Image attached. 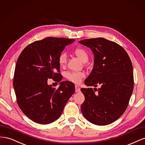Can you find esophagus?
Returning a JSON list of instances; mask_svg holds the SVG:
<instances>
[{"instance_id": "esophagus-1", "label": "esophagus", "mask_w": 145, "mask_h": 145, "mask_svg": "<svg viewBox=\"0 0 145 145\" xmlns=\"http://www.w3.org/2000/svg\"><path fill=\"white\" fill-rule=\"evenodd\" d=\"M75 91L76 93H79V92H80V88H79V86L77 85L75 86Z\"/></svg>"}]
</instances>
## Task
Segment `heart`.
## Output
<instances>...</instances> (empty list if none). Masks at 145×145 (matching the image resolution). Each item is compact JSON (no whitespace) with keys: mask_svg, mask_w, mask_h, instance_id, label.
<instances>
[{"mask_svg":"<svg viewBox=\"0 0 145 145\" xmlns=\"http://www.w3.org/2000/svg\"><path fill=\"white\" fill-rule=\"evenodd\" d=\"M74 53L80 58L83 62H86L88 60V54L85 50L82 48H77L74 50ZM67 54L65 52H62L59 55L58 62L60 67H64L67 62ZM85 77V74L83 72L71 71L67 73V78L70 82L74 83H80L83 78Z\"/></svg>","mask_w":145,"mask_h":145,"instance_id":"obj_1","label":"heart"}]
</instances>
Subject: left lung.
<instances>
[{"label": "left lung", "instance_id": "left-lung-1", "mask_svg": "<svg viewBox=\"0 0 145 145\" xmlns=\"http://www.w3.org/2000/svg\"><path fill=\"white\" fill-rule=\"evenodd\" d=\"M81 44L90 48L94 55V67L82 88L85 101L81 111L86 119L97 125L115 121L128 106L134 88L133 65L122 46L102 37L85 39ZM96 91H95V89Z\"/></svg>", "mask_w": 145, "mask_h": 145}]
</instances>
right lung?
I'll use <instances>...</instances> for the list:
<instances>
[{
	"mask_svg": "<svg viewBox=\"0 0 145 145\" xmlns=\"http://www.w3.org/2000/svg\"><path fill=\"white\" fill-rule=\"evenodd\" d=\"M74 39L48 37L26 46L17 60L13 79L16 100L26 116L46 125L61 116L75 92L74 83L65 81L57 89L48 85L49 78L59 82V55Z\"/></svg>",
	"mask_w": 145,
	"mask_h": 145,
	"instance_id": "obj_1",
	"label": "right lung"
}]
</instances>
